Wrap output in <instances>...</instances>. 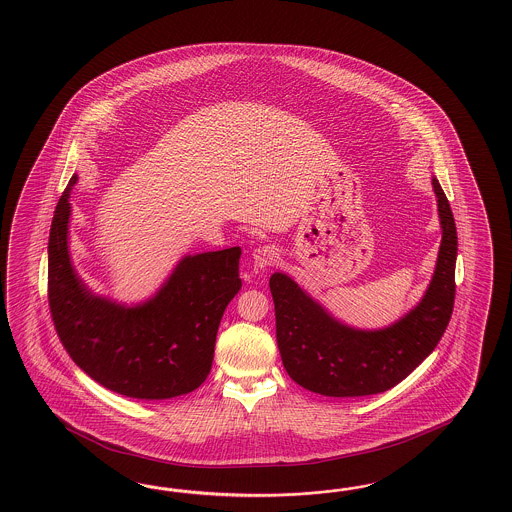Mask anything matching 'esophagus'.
I'll list each match as a JSON object with an SVG mask.
<instances>
[{"label":"esophagus","mask_w":512,"mask_h":512,"mask_svg":"<svg viewBox=\"0 0 512 512\" xmlns=\"http://www.w3.org/2000/svg\"><path fill=\"white\" fill-rule=\"evenodd\" d=\"M251 259H253V266L257 270H264V268L274 266L279 261V253H277L274 246H259V248L253 249Z\"/></svg>","instance_id":"obj_1"}]
</instances>
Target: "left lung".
<instances>
[{
  "label": "left lung",
  "mask_w": 512,
  "mask_h": 512,
  "mask_svg": "<svg viewBox=\"0 0 512 512\" xmlns=\"http://www.w3.org/2000/svg\"><path fill=\"white\" fill-rule=\"evenodd\" d=\"M442 244L429 287L414 309L386 328L348 326L287 274L270 277L277 348L298 386L326 397H365L402 382L440 343L455 304L456 225L432 177Z\"/></svg>",
  "instance_id": "8db88e82"
}]
</instances>
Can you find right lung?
<instances>
[{
	"label": "right lung",
	"mask_w": 512,
	"mask_h": 512,
	"mask_svg": "<svg viewBox=\"0 0 512 512\" xmlns=\"http://www.w3.org/2000/svg\"><path fill=\"white\" fill-rule=\"evenodd\" d=\"M72 175L48 240V300L72 361L100 386L141 401H164L207 380L225 307L240 291V248L184 255L141 304L98 296L69 251Z\"/></svg>",
	"instance_id": "obj_1"
}]
</instances>
